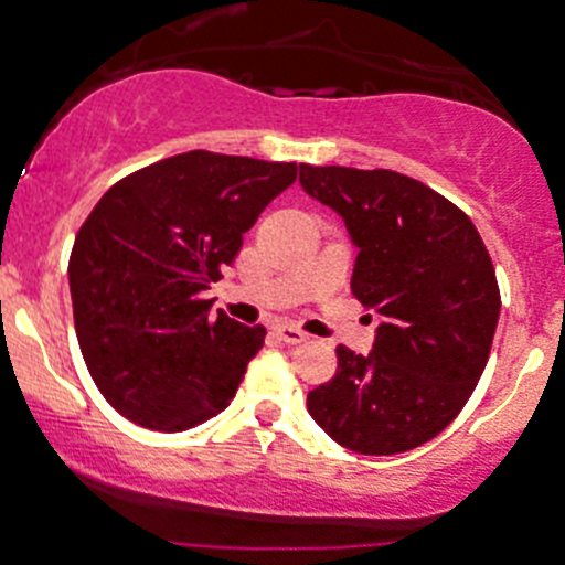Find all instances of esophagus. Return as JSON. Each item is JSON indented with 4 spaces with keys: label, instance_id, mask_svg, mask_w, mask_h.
<instances>
[{
    "label": "esophagus",
    "instance_id": "obj_1",
    "mask_svg": "<svg viewBox=\"0 0 565 565\" xmlns=\"http://www.w3.org/2000/svg\"><path fill=\"white\" fill-rule=\"evenodd\" d=\"M277 337H280L282 342H288V345H299V342H307L310 340V334L307 331H301L299 326H290V323H277L275 326Z\"/></svg>",
    "mask_w": 565,
    "mask_h": 565
}]
</instances>
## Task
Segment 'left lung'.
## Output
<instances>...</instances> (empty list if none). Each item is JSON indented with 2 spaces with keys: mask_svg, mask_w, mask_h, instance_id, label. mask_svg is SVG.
I'll return each mask as SVG.
<instances>
[{
  "mask_svg": "<svg viewBox=\"0 0 565 565\" xmlns=\"http://www.w3.org/2000/svg\"><path fill=\"white\" fill-rule=\"evenodd\" d=\"M359 247L351 290L381 316L372 353L337 345L307 394L318 427L359 455H403L444 433L473 394L500 316L495 266L468 214L405 173L301 166Z\"/></svg>",
  "mask_w": 565,
  "mask_h": 565,
  "instance_id": "1",
  "label": "left lung"
}]
</instances>
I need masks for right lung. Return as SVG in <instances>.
<instances>
[{"label":"right lung","mask_w":565,"mask_h":565,"mask_svg":"<svg viewBox=\"0 0 565 565\" xmlns=\"http://www.w3.org/2000/svg\"><path fill=\"white\" fill-rule=\"evenodd\" d=\"M299 171L195 149L119 179L97 201L67 275L81 353L110 408L157 433L228 408L266 329L212 318L203 294Z\"/></svg>","instance_id":"right-lung-1"}]
</instances>
